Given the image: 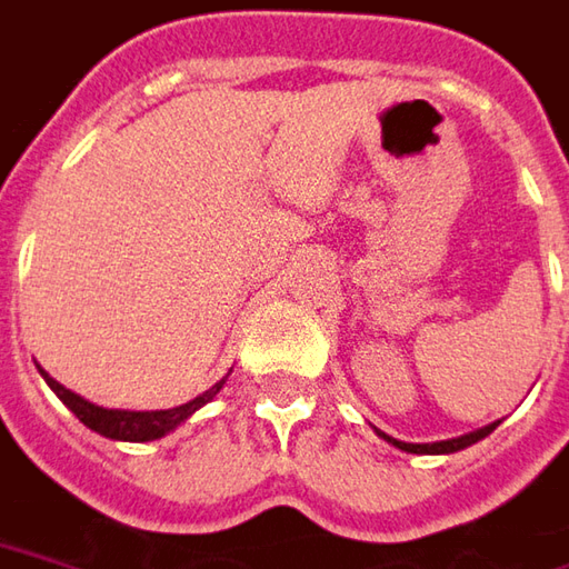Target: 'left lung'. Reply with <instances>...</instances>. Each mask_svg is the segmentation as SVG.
<instances>
[{
  "mask_svg": "<svg viewBox=\"0 0 569 569\" xmlns=\"http://www.w3.org/2000/svg\"><path fill=\"white\" fill-rule=\"evenodd\" d=\"M501 422V419H498ZM498 422H491V426H482V429H476V432H470V436H460V438H448V441H432V445H410V441H398V438L385 436V432H379V436L385 438V441H391L395 448H400V451L407 453H453V451H463V448H470V445H476V441H482L486 436H491L495 429H498Z\"/></svg>",
  "mask_w": 569,
  "mask_h": 569,
  "instance_id": "8db88e82",
  "label": "left lung"
}]
</instances>
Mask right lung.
<instances>
[{
  "label": "right lung",
  "instance_id": "add662e5",
  "mask_svg": "<svg viewBox=\"0 0 569 569\" xmlns=\"http://www.w3.org/2000/svg\"><path fill=\"white\" fill-rule=\"evenodd\" d=\"M40 376L46 379V385L59 395L64 407L74 413V417L87 426V429H93L99 436L106 438H116V441H152V438H162L169 436L171 429H178L187 417H193L203 403L216 398L219 391H222V382H216L209 391H203L200 398L187 400L181 407H171V410H109V407H99V403H90L87 398H80L74 391H68L64 385H59L46 369H40Z\"/></svg>",
  "mask_w": 569,
  "mask_h": 569
}]
</instances>
